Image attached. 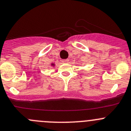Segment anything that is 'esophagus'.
Returning a JSON list of instances; mask_svg holds the SVG:
<instances>
[{
  "instance_id": "esophagus-1",
  "label": "esophagus",
  "mask_w": 131,
  "mask_h": 131,
  "mask_svg": "<svg viewBox=\"0 0 131 131\" xmlns=\"http://www.w3.org/2000/svg\"><path fill=\"white\" fill-rule=\"evenodd\" d=\"M61 61H62V63H68V59H63V60H62Z\"/></svg>"
}]
</instances>
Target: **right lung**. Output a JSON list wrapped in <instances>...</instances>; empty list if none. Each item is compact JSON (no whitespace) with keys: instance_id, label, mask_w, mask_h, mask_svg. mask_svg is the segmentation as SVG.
<instances>
[{"instance_id":"right-lung-1","label":"right lung","mask_w":131,"mask_h":131,"mask_svg":"<svg viewBox=\"0 0 131 131\" xmlns=\"http://www.w3.org/2000/svg\"><path fill=\"white\" fill-rule=\"evenodd\" d=\"M52 65H53V64H52Z\"/></svg>"}]
</instances>
